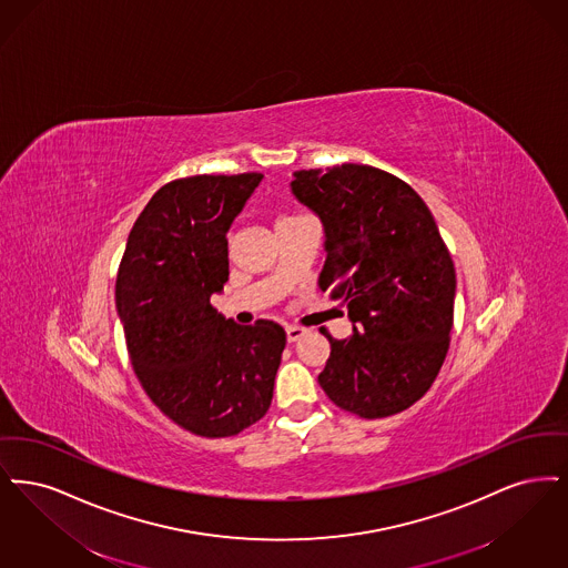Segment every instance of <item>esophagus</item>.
Masks as SVG:
<instances>
[{
  "label": "esophagus",
  "instance_id": "34e87169",
  "mask_svg": "<svg viewBox=\"0 0 568 568\" xmlns=\"http://www.w3.org/2000/svg\"><path fill=\"white\" fill-rule=\"evenodd\" d=\"M303 335H305V328H303V326H295V324L286 326V339H288L291 344L298 342Z\"/></svg>",
  "mask_w": 568,
  "mask_h": 568
}]
</instances>
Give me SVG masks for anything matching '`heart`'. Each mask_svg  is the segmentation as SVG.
Wrapping results in <instances>:
<instances>
[{
	"label": "heart",
	"mask_w": 568,
	"mask_h": 568,
	"mask_svg": "<svg viewBox=\"0 0 568 568\" xmlns=\"http://www.w3.org/2000/svg\"><path fill=\"white\" fill-rule=\"evenodd\" d=\"M296 219H303V214H298V212H288V214H282V216L277 219V224H284V222L296 221Z\"/></svg>",
	"instance_id": "heart-1"
}]
</instances>
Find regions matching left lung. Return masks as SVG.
I'll use <instances>...</instances> for the list:
<instances>
[{
    "instance_id": "obj_1",
    "label": "left lung",
    "mask_w": 568,
    "mask_h": 568,
    "mask_svg": "<svg viewBox=\"0 0 568 568\" xmlns=\"http://www.w3.org/2000/svg\"><path fill=\"white\" fill-rule=\"evenodd\" d=\"M291 186L324 224L318 286L354 322L347 339L321 328L322 390L361 418L395 416L426 395L449 349L456 272L437 222L407 182L371 165L301 170Z\"/></svg>"
}]
</instances>
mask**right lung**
<instances>
[{
	"label": "right lung",
	"mask_w": 568,
	"mask_h": 568,
	"mask_svg": "<svg viewBox=\"0 0 568 568\" xmlns=\"http://www.w3.org/2000/svg\"><path fill=\"white\" fill-rule=\"evenodd\" d=\"M263 173L191 175L161 186L133 224L116 275V310L150 400L184 430L221 439L272 405L286 346L273 321L240 326L212 293L229 280L226 231Z\"/></svg>",
	"instance_id": "add662e5"
}]
</instances>
